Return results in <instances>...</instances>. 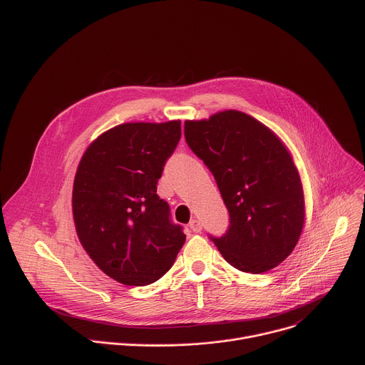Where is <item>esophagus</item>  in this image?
Wrapping results in <instances>:
<instances>
[{
	"label": "esophagus",
	"instance_id": "esophagus-1",
	"mask_svg": "<svg viewBox=\"0 0 365 365\" xmlns=\"http://www.w3.org/2000/svg\"><path fill=\"white\" fill-rule=\"evenodd\" d=\"M189 227H190V230H192L193 232H200V231H202V224H200L196 218L189 222Z\"/></svg>",
	"mask_w": 365,
	"mask_h": 365
}]
</instances>
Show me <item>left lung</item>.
I'll return each instance as SVG.
<instances>
[{"label": "left lung", "mask_w": 365, "mask_h": 365, "mask_svg": "<svg viewBox=\"0 0 365 365\" xmlns=\"http://www.w3.org/2000/svg\"><path fill=\"white\" fill-rule=\"evenodd\" d=\"M185 138L214 175L230 214L227 232L210 235L222 257L251 274L284 262L303 230L304 199L299 172L280 138L234 110L186 121Z\"/></svg>", "instance_id": "1"}]
</instances>
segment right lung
Returning <instances> with one entry per match:
<instances>
[{
  "label": "right lung",
  "instance_id": "add662e5",
  "mask_svg": "<svg viewBox=\"0 0 365 365\" xmlns=\"http://www.w3.org/2000/svg\"><path fill=\"white\" fill-rule=\"evenodd\" d=\"M182 135L180 121L127 123L85 151L72 193L79 241L93 263L125 286L165 276L185 244L158 182Z\"/></svg>",
  "mask_w": 365,
  "mask_h": 365
}]
</instances>
